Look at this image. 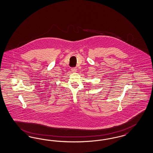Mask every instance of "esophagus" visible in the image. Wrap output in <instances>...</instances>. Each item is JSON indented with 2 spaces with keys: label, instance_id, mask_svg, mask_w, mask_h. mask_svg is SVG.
<instances>
[{
  "label": "esophagus",
  "instance_id": "34e87169",
  "mask_svg": "<svg viewBox=\"0 0 153 153\" xmlns=\"http://www.w3.org/2000/svg\"><path fill=\"white\" fill-rule=\"evenodd\" d=\"M71 71H72V72H73V73L76 72H77V68H72V69H71Z\"/></svg>",
  "mask_w": 153,
  "mask_h": 153
}]
</instances>
